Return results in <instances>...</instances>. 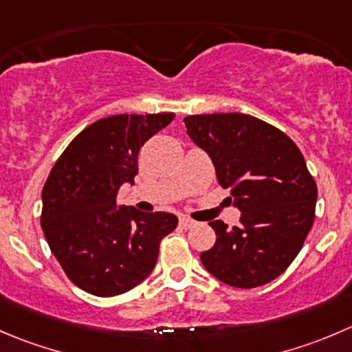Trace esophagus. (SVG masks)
<instances>
[{"mask_svg": "<svg viewBox=\"0 0 352 352\" xmlns=\"http://www.w3.org/2000/svg\"><path fill=\"white\" fill-rule=\"evenodd\" d=\"M179 225H180V227H182V228H192L194 225H196V221H194L192 218H189V217H180Z\"/></svg>", "mask_w": 352, "mask_h": 352, "instance_id": "esophagus-1", "label": "esophagus"}]
</instances>
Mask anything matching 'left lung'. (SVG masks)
I'll use <instances>...</instances> for the list:
<instances>
[{
  "label": "left lung",
  "mask_w": 352,
  "mask_h": 352,
  "mask_svg": "<svg viewBox=\"0 0 352 352\" xmlns=\"http://www.w3.org/2000/svg\"><path fill=\"white\" fill-rule=\"evenodd\" d=\"M184 122L241 210L239 227L210 221L217 242L201 252L204 268L232 287L275 280L299 254L315 221L318 189L302 153L289 135L251 115H190Z\"/></svg>",
  "instance_id": "obj_1"
}]
</instances>
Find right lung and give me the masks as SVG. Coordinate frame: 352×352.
<instances>
[{"label":"right lung","instance_id":"1","mask_svg":"<svg viewBox=\"0 0 352 352\" xmlns=\"http://www.w3.org/2000/svg\"><path fill=\"white\" fill-rule=\"evenodd\" d=\"M173 113L113 115L85 127L51 168L43 187L41 227L67 277L100 298L141 284L158 259L175 214L118 206L122 184H134L139 149Z\"/></svg>","mask_w":352,"mask_h":352}]
</instances>
